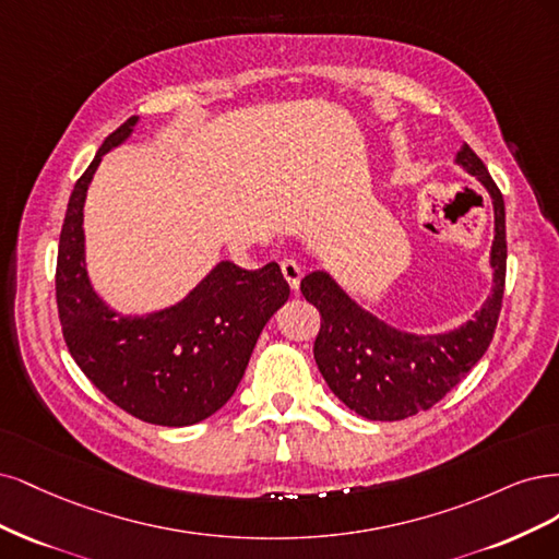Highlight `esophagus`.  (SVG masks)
<instances>
[{
  "mask_svg": "<svg viewBox=\"0 0 559 559\" xmlns=\"http://www.w3.org/2000/svg\"><path fill=\"white\" fill-rule=\"evenodd\" d=\"M281 272H283L287 285H290L293 290H297L299 281H301V266H299L295 260H283V262H281Z\"/></svg>",
  "mask_w": 559,
  "mask_h": 559,
  "instance_id": "34e87169",
  "label": "esophagus"
}]
</instances>
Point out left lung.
<instances>
[{"mask_svg": "<svg viewBox=\"0 0 559 559\" xmlns=\"http://www.w3.org/2000/svg\"><path fill=\"white\" fill-rule=\"evenodd\" d=\"M457 165L476 176L495 206L492 295L466 325L411 334L365 311L328 272L301 278V295L320 311L316 365L330 390L367 420H404L441 402L488 350L507 283V213L483 159L462 143Z\"/></svg>", "mask_w": 559, "mask_h": 559, "instance_id": "obj_1", "label": "left lung"}]
</instances>
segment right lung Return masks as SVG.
I'll use <instances>...</instances> for the list:
<instances>
[{
	"mask_svg": "<svg viewBox=\"0 0 559 559\" xmlns=\"http://www.w3.org/2000/svg\"><path fill=\"white\" fill-rule=\"evenodd\" d=\"M136 122L132 116L104 139L69 197L56 269L58 313L71 357L102 394L143 423L186 427L227 404L290 285L276 262L248 272L223 260L186 299L146 316H120L93 290L85 194L102 157L128 141Z\"/></svg>",
	"mask_w": 559,
	"mask_h": 559,
	"instance_id": "add662e5",
	"label": "right lung"
}]
</instances>
